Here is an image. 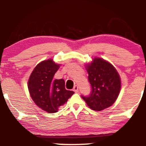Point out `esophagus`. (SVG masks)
I'll use <instances>...</instances> for the list:
<instances>
[{
	"label": "esophagus",
	"mask_w": 146,
	"mask_h": 146,
	"mask_svg": "<svg viewBox=\"0 0 146 146\" xmlns=\"http://www.w3.org/2000/svg\"><path fill=\"white\" fill-rule=\"evenodd\" d=\"M78 90H79L78 86H77V85H75V86L73 87V91H74L75 93H78Z\"/></svg>",
	"instance_id": "34e87169"
}]
</instances>
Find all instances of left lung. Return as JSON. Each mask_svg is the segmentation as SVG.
Segmentation results:
<instances>
[{
    "label": "left lung",
    "instance_id": "obj_1",
    "mask_svg": "<svg viewBox=\"0 0 146 146\" xmlns=\"http://www.w3.org/2000/svg\"><path fill=\"white\" fill-rule=\"evenodd\" d=\"M91 91L81 97L92 110L100 111L112 106L121 89L119 75L115 67L101 58H95L86 66Z\"/></svg>",
    "mask_w": 146,
    "mask_h": 146
}]
</instances>
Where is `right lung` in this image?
Returning a JSON list of instances; mask_svg holds the SVG:
<instances>
[{"label": "right lung", "mask_w": 146, "mask_h": 146, "mask_svg": "<svg viewBox=\"0 0 146 146\" xmlns=\"http://www.w3.org/2000/svg\"><path fill=\"white\" fill-rule=\"evenodd\" d=\"M59 67L52 60L42 62L33 69L28 82V88L33 102L49 113L58 112L74 93L65 88L63 79H53Z\"/></svg>", "instance_id": "obj_1"}]
</instances>
